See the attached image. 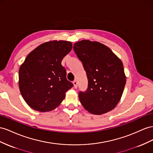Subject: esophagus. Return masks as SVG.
<instances>
[{"label":"esophagus","mask_w":153,"mask_h":153,"mask_svg":"<svg viewBox=\"0 0 153 153\" xmlns=\"http://www.w3.org/2000/svg\"><path fill=\"white\" fill-rule=\"evenodd\" d=\"M73 85H74V87H75V88H77V85H78V82H77V81L76 80H74L73 82Z\"/></svg>","instance_id":"obj_1"}]
</instances>
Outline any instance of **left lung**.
Returning a JSON list of instances; mask_svg holds the SVG:
<instances>
[{
    "mask_svg": "<svg viewBox=\"0 0 153 153\" xmlns=\"http://www.w3.org/2000/svg\"><path fill=\"white\" fill-rule=\"evenodd\" d=\"M88 77L85 91L78 94L80 101L89 113L102 114L113 109L122 97L126 77L122 61L105 45L89 40L74 44Z\"/></svg>",
    "mask_w": 153,
    "mask_h": 153,
    "instance_id": "8db88e82",
    "label": "left lung"
}]
</instances>
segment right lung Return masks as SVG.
Here are the masks:
<instances>
[{
  "instance_id": "obj_1",
  "label": "right lung",
  "mask_w": 153,
  "mask_h": 153,
  "mask_svg": "<svg viewBox=\"0 0 153 153\" xmlns=\"http://www.w3.org/2000/svg\"><path fill=\"white\" fill-rule=\"evenodd\" d=\"M71 49V42L54 40L40 45L27 56L19 69V85L31 108L40 112L55 109L73 86L61 64Z\"/></svg>"
}]
</instances>
